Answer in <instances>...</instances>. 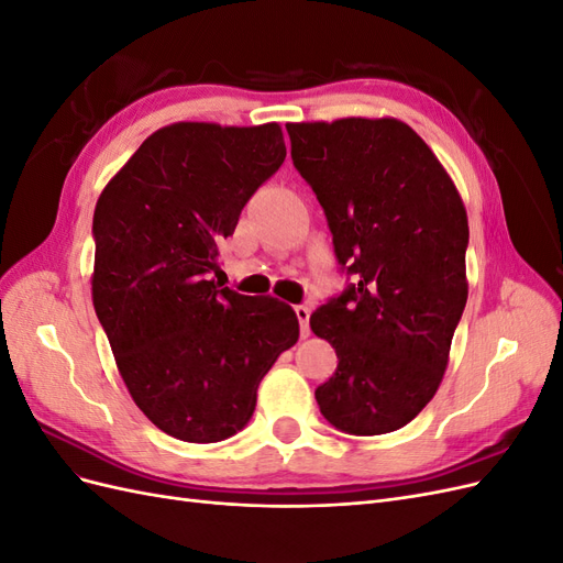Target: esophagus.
Here are the masks:
<instances>
[{"mask_svg": "<svg viewBox=\"0 0 563 563\" xmlns=\"http://www.w3.org/2000/svg\"><path fill=\"white\" fill-rule=\"evenodd\" d=\"M294 312H296L298 323H300V335L308 338V335H310V312H312V310L308 308V305H296Z\"/></svg>", "mask_w": 563, "mask_h": 563, "instance_id": "obj_1", "label": "esophagus"}]
</instances>
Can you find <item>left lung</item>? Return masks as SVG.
<instances>
[{
  "mask_svg": "<svg viewBox=\"0 0 563 563\" xmlns=\"http://www.w3.org/2000/svg\"><path fill=\"white\" fill-rule=\"evenodd\" d=\"M352 279L310 317L338 354L314 389L335 430L373 437L411 422L444 378L467 302V213L453 180L399 119L286 124Z\"/></svg>",
  "mask_w": 563,
  "mask_h": 563,
  "instance_id": "1",
  "label": "left lung"
}]
</instances>
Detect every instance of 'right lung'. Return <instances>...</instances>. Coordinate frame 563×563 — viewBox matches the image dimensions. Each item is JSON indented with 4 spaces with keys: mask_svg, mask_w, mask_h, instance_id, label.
I'll return each instance as SVG.
<instances>
[{
    "mask_svg": "<svg viewBox=\"0 0 563 563\" xmlns=\"http://www.w3.org/2000/svg\"><path fill=\"white\" fill-rule=\"evenodd\" d=\"M284 157L279 124L180 122L145 139L96 203L93 308L129 395L168 437L244 430L263 376L296 345L288 305L211 279L218 244Z\"/></svg>",
    "mask_w": 563,
    "mask_h": 563,
    "instance_id": "add662e5",
    "label": "right lung"
}]
</instances>
